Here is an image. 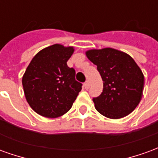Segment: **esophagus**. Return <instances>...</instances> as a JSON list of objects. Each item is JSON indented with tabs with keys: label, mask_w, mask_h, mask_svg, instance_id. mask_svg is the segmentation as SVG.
<instances>
[{
	"label": "esophagus",
	"mask_w": 158,
	"mask_h": 158,
	"mask_svg": "<svg viewBox=\"0 0 158 158\" xmlns=\"http://www.w3.org/2000/svg\"><path fill=\"white\" fill-rule=\"evenodd\" d=\"M89 82H88V81H86V82L84 84V88H85V89H89Z\"/></svg>",
	"instance_id": "esophagus-1"
}]
</instances>
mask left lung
<instances>
[{"instance_id":"1","label":"left lung","mask_w":158,"mask_h":158,"mask_svg":"<svg viewBox=\"0 0 158 158\" xmlns=\"http://www.w3.org/2000/svg\"><path fill=\"white\" fill-rule=\"evenodd\" d=\"M87 58L97 66L103 90L93 98L95 107L111 119L122 118L135 109L143 96L145 79L141 69L125 52L116 49H90Z\"/></svg>"}]
</instances>
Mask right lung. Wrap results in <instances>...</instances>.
<instances>
[{"mask_svg": "<svg viewBox=\"0 0 158 158\" xmlns=\"http://www.w3.org/2000/svg\"><path fill=\"white\" fill-rule=\"evenodd\" d=\"M73 46H47L36 54L22 79L23 92L30 107L39 115L56 118L68 113L82 89L75 80V70L67 62Z\"/></svg>", "mask_w": 158, "mask_h": 158, "instance_id": "right-lung-1", "label": "right lung"}]
</instances>
